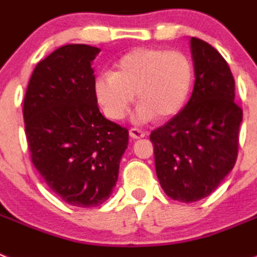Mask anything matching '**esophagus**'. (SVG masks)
<instances>
[{
	"mask_svg": "<svg viewBox=\"0 0 257 257\" xmlns=\"http://www.w3.org/2000/svg\"><path fill=\"white\" fill-rule=\"evenodd\" d=\"M129 136H131L133 140H139V139H142V137H145L146 133L144 132V131H141V129L132 128L131 131H129Z\"/></svg>",
	"mask_w": 257,
	"mask_h": 257,
	"instance_id": "esophagus-1",
	"label": "esophagus"
}]
</instances>
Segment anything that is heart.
<instances>
[{
  "mask_svg": "<svg viewBox=\"0 0 257 257\" xmlns=\"http://www.w3.org/2000/svg\"><path fill=\"white\" fill-rule=\"evenodd\" d=\"M193 69L189 59L178 51L137 48L125 53L115 70L99 74L94 94L103 113L120 120L136 98L133 120L144 124L166 120L183 108L191 91Z\"/></svg>",
  "mask_w": 257,
  "mask_h": 257,
  "instance_id": "1",
  "label": "heart"
}]
</instances>
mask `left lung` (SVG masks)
I'll return each instance as SVG.
<instances>
[{"instance_id":"8db88e82","label":"left lung","mask_w":257,"mask_h":257,"mask_svg":"<svg viewBox=\"0 0 257 257\" xmlns=\"http://www.w3.org/2000/svg\"><path fill=\"white\" fill-rule=\"evenodd\" d=\"M189 43L195 66L191 99L150 135L161 187L182 202L208 197L231 171L243 118L226 60L201 39L191 38Z\"/></svg>"}]
</instances>
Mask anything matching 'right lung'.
<instances>
[{
    "label": "right lung",
    "mask_w": 257,
    "mask_h": 257,
    "mask_svg": "<svg viewBox=\"0 0 257 257\" xmlns=\"http://www.w3.org/2000/svg\"><path fill=\"white\" fill-rule=\"evenodd\" d=\"M100 49L68 44L34 69L23 102L31 161L49 188L78 208L111 196L128 129L100 113L91 64Z\"/></svg>",
    "instance_id": "1"
}]
</instances>
